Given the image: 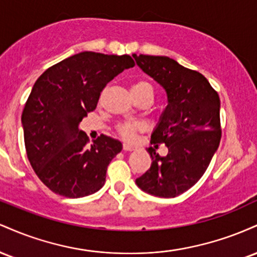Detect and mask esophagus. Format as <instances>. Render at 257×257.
Instances as JSON below:
<instances>
[{
    "instance_id": "obj_1",
    "label": "esophagus",
    "mask_w": 257,
    "mask_h": 257,
    "mask_svg": "<svg viewBox=\"0 0 257 257\" xmlns=\"http://www.w3.org/2000/svg\"><path fill=\"white\" fill-rule=\"evenodd\" d=\"M135 149H137V147L131 145V144H123V150H124V151H134Z\"/></svg>"
}]
</instances>
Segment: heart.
<instances>
[{
  "mask_svg": "<svg viewBox=\"0 0 257 257\" xmlns=\"http://www.w3.org/2000/svg\"><path fill=\"white\" fill-rule=\"evenodd\" d=\"M153 91H155L153 87L146 81L135 82L132 87V93L134 98H139V96L146 95V94L153 96ZM116 129L119 133L120 137L124 139H132L135 135V133L140 129V124H138V123H119L116 126Z\"/></svg>",
  "mask_w": 257,
  "mask_h": 257,
  "instance_id": "heart-1",
  "label": "heart"
}]
</instances>
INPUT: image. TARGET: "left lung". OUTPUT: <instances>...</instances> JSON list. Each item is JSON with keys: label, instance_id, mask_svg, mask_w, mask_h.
I'll use <instances>...</instances> for the list:
<instances>
[{"label": "left lung", "instance_id": "8db88e82", "mask_svg": "<svg viewBox=\"0 0 257 257\" xmlns=\"http://www.w3.org/2000/svg\"><path fill=\"white\" fill-rule=\"evenodd\" d=\"M144 72L166 90L168 105L151 135L155 147L166 144L159 157L153 147L150 169L135 180L152 196L173 198L202 178L221 140L220 98L202 73L168 57L133 54Z\"/></svg>", "mask_w": 257, "mask_h": 257}]
</instances>
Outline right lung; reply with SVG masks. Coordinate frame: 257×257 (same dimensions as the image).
<instances>
[{
    "label": "right lung",
    "mask_w": 257,
    "mask_h": 257,
    "mask_svg": "<svg viewBox=\"0 0 257 257\" xmlns=\"http://www.w3.org/2000/svg\"><path fill=\"white\" fill-rule=\"evenodd\" d=\"M131 55L82 52L47 69L22 114L26 155L49 190L67 198L99 191L120 141L101 134L91 145L78 125L95 110L106 84L134 66Z\"/></svg>",
    "instance_id": "right-lung-1"
}]
</instances>
